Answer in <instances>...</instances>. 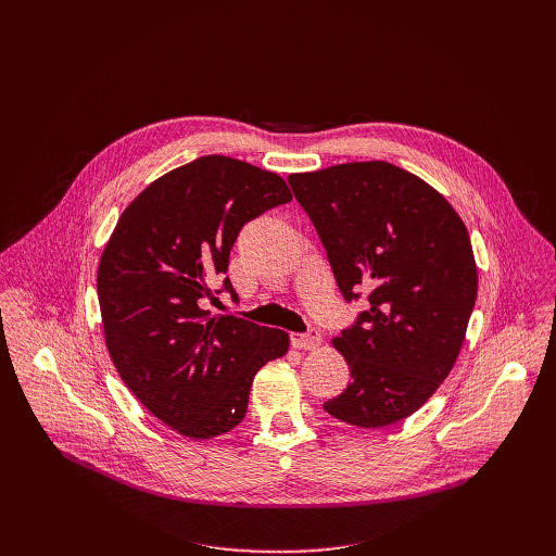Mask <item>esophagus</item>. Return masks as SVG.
I'll list each match as a JSON object with an SVG mask.
<instances>
[{
	"label": "esophagus",
	"instance_id": "obj_1",
	"mask_svg": "<svg viewBox=\"0 0 556 556\" xmlns=\"http://www.w3.org/2000/svg\"><path fill=\"white\" fill-rule=\"evenodd\" d=\"M290 343L296 350H312V348H316V345L321 343V334H319V330H316V328H309L305 332H292L290 334Z\"/></svg>",
	"mask_w": 556,
	"mask_h": 556
}]
</instances>
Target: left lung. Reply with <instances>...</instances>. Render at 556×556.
Here are the masks:
<instances>
[{"label":"left lung","instance_id":"8db88e82","mask_svg":"<svg viewBox=\"0 0 556 556\" xmlns=\"http://www.w3.org/2000/svg\"><path fill=\"white\" fill-rule=\"evenodd\" d=\"M288 182L345 301H369L332 341L352 380L324 409L363 429L401 422L431 399L464 343L478 296L468 230L433 187L382 161Z\"/></svg>","mask_w":556,"mask_h":556}]
</instances>
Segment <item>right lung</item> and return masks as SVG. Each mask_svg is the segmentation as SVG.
<instances>
[{
    "mask_svg": "<svg viewBox=\"0 0 556 556\" xmlns=\"http://www.w3.org/2000/svg\"><path fill=\"white\" fill-rule=\"evenodd\" d=\"M290 200L277 174L202 155L151 182L123 211L101 255L108 352L136 399L187 438L240 425L255 374L288 352L283 330L211 314L206 301L219 292L237 301L224 277L237 235Z\"/></svg>",
    "mask_w": 556,
    "mask_h": 556,
    "instance_id": "right-lung-1",
    "label": "right lung"
}]
</instances>
